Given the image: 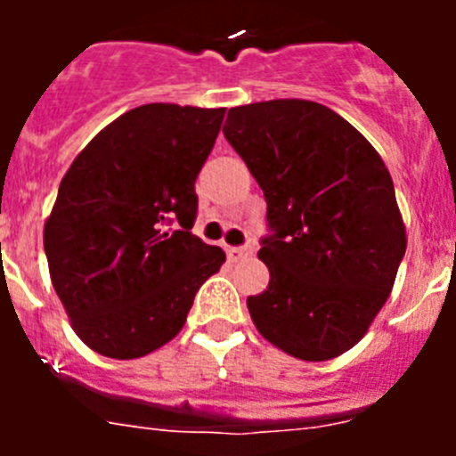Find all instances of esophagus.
I'll return each mask as SVG.
<instances>
[{"label": "esophagus", "instance_id": "esophagus-1", "mask_svg": "<svg viewBox=\"0 0 456 456\" xmlns=\"http://www.w3.org/2000/svg\"><path fill=\"white\" fill-rule=\"evenodd\" d=\"M253 251H256V248H253V244H244V247H228L225 248V253H228V257H231V260H244V257H251L253 256Z\"/></svg>", "mask_w": 456, "mask_h": 456}]
</instances>
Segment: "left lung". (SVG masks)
<instances>
[{
	"label": "left lung",
	"mask_w": 456,
	"mask_h": 456,
	"mask_svg": "<svg viewBox=\"0 0 456 456\" xmlns=\"http://www.w3.org/2000/svg\"><path fill=\"white\" fill-rule=\"evenodd\" d=\"M225 141L267 200L257 257L269 285L248 297L253 324L301 361H329L365 336L393 289L406 231L393 178L356 127L310 100L228 111Z\"/></svg>",
	"instance_id": "1"
}]
</instances>
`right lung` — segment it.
Masks as SVG:
<instances>
[{"instance_id": "obj_1", "label": "right lung", "mask_w": 456, "mask_h": 456, "mask_svg": "<svg viewBox=\"0 0 456 456\" xmlns=\"http://www.w3.org/2000/svg\"><path fill=\"white\" fill-rule=\"evenodd\" d=\"M225 109L141 104L77 155L43 244L72 329L93 352L139 358L178 336L225 253L193 235V183Z\"/></svg>"}]
</instances>
